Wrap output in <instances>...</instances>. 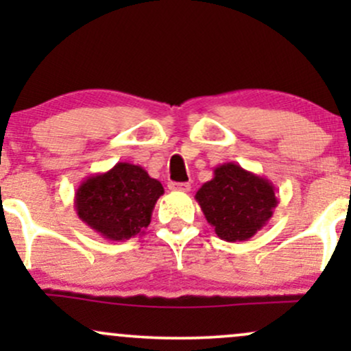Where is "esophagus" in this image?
Returning a JSON list of instances; mask_svg holds the SVG:
<instances>
[{
	"instance_id": "obj_1",
	"label": "esophagus",
	"mask_w": 351,
	"mask_h": 351,
	"mask_svg": "<svg viewBox=\"0 0 351 351\" xmlns=\"http://www.w3.org/2000/svg\"><path fill=\"white\" fill-rule=\"evenodd\" d=\"M168 188H170L171 191L188 193L189 189H191V184H189V183H170V184H168Z\"/></svg>"
}]
</instances>
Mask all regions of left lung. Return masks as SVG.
I'll list each match as a JSON object with an SVG mask.
<instances>
[{"label": "left lung", "mask_w": 351, "mask_h": 351, "mask_svg": "<svg viewBox=\"0 0 351 351\" xmlns=\"http://www.w3.org/2000/svg\"><path fill=\"white\" fill-rule=\"evenodd\" d=\"M195 198L216 234L228 243L251 239L279 204L271 181L232 162L216 167Z\"/></svg>", "instance_id": "left-lung-1"}]
</instances>
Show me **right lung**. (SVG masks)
Returning <instances> with one entry per match:
<instances>
[{
  "instance_id": "1",
  "label": "right lung",
  "mask_w": 351,
  "mask_h": 351,
  "mask_svg": "<svg viewBox=\"0 0 351 351\" xmlns=\"http://www.w3.org/2000/svg\"><path fill=\"white\" fill-rule=\"evenodd\" d=\"M165 193L158 180L142 167L119 162L106 173L79 184L74 208L79 219L107 241H127L143 234L156 201Z\"/></svg>"
}]
</instances>
